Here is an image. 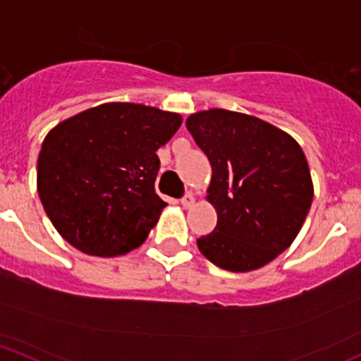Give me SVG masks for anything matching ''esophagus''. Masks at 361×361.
<instances>
[{
	"mask_svg": "<svg viewBox=\"0 0 361 361\" xmlns=\"http://www.w3.org/2000/svg\"><path fill=\"white\" fill-rule=\"evenodd\" d=\"M181 206L185 207V209H188V207H192L193 206V202H195V197L192 195V193H185L183 197H181Z\"/></svg>",
	"mask_w": 361,
	"mask_h": 361,
	"instance_id": "34e87169",
	"label": "esophagus"
}]
</instances>
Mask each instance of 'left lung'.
I'll return each mask as SVG.
<instances>
[{"label": "left lung", "mask_w": 361, "mask_h": 361, "mask_svg": "<svg viewBox=\"0 0 361 361\" xmlns=\"http://www.w3.org/2000/svg\"><path fill=\"white\" fill-rule=\"evenodd\" d=\"M187 130L207 155V200L218 225L197 238L216 267L250 271L283 252L301 230L313 200L308 161L279 128L225 109L192 114Z\"/></svg>", "instance_id": "obj_1"}]
</instances>
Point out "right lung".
<instances>
[{
  "instance_id": "1",
  "label": "right lung",
  "mask_w": 361,
  "mask_h": 361,
  "mask_svg": "<svg viewBox=\"0 0 361 361\" xmlns=\"http://www.w3.org/2000/svg\"><path fill=\"white\" fill-rule=\"evenodd\" d=\"M180 126V114L140 104H104L56 124L37 159V193L56 231L90 256L143 244L168 206L155 192V152Z\"/></svg>"
}]
</instances>
